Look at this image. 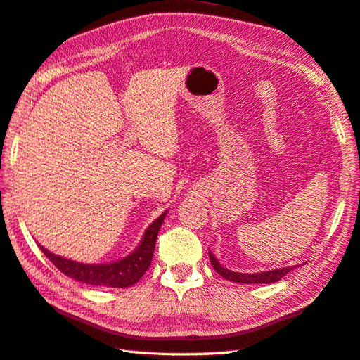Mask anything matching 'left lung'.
<instances>
[{
	"instance_id": "left-lung-1",
	"label": "left lung",
	"mask_w": 360,
	"mask_h": 360,
	"mask_svg": "<svg viewBox=\"0 0 360 360\" xmlns=\"http://www.w3.org/2000/svg\"><path fill=\"white\" fill-rule=\"evenodd\" d=\"M209 259L215 271L220 274V276H223L228 281H232V283H240V284H273V283H278L284 274H287L288 271H292L295 269V266H287V269H278V270L260 271V273H236L224 269L210 251H209Z\"/></svg>"
}]
</instances>
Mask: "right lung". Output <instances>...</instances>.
<instances>
[{"instance_id": "obj_1", "label": "right lung", "mask_w": 360, "mask_h": 360, "mask_svg": "<svg viewBox=\"0 0 360 360\" xmlns=\"http://www.w3.org/2000/svg\"><path fill=\"white\" fill-rule=\"evenodd\" d=\"M167 212L162 214L156 218L150 226L146 228L142 242L134 250L131 255L123 259L117 260V262L109 264H81L72 259H65L58 255L49 252L44 246L40 250L44 255L51 260L54 266L65 274L68 278H73L79 283L90 284V285H103V287H129L136 284L143 276L145 271L150 269L154 246H156V238L159 234V229L164 223Z\"/></svg>"}]
</instances>
